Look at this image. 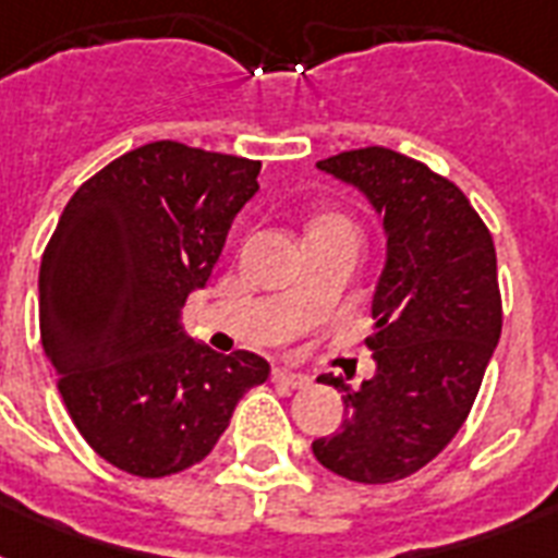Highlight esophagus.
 I'll return each mask as SVG.
<instances>
[{"label":"esophagus","instance_id":"esophagus-1","mask_svg":"<svg viewBox=\"0 0 558 558\" xmlns=\"http://www.w3.org/2000/svg\"><path fill=\"white\" fill-rule=\"evenodd\" d=\"M271 379L278 381V385H289V388H306V385H310V376H306V373L287 371V367H275V371H271Z\"/></svg>","mask_w":558,"mask_h":558}]
</instances>
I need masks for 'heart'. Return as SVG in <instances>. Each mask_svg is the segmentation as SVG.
Wrapping results in <instances>:
<instances>
[{
  "label": "heart",
  "instance_id": "obj_1",
  "mask_svg": "<svg viewBox=\"0 0 558 558\" xmlns=\"http://www.w3.org/2000/svg\"><path fill=\"white\" fill-rule=\"evenodd\" d=\"M327 222H330V219H327Z\"/></svg>",
  "mask_w": 558,
  "mask_h": 558
}]
</instances>
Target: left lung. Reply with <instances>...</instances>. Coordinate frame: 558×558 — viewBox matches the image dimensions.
<instances>
[{
  "label": "left lung",
  "mask_w": 558,
  "mask_h": 558,
  "mask_svg": "<svg viewBox=\"0 0 558 558\" xmlns=\"http://www.w3.org/2000/svg\"><path fill=\"white\" fill-rule=\"evenodd\" d=\"M315 168L356 187L385 228V266L367 348L376 373L341 390L339 432L318 437L322 466L390 484L440 454L472 411L501 339L493 236L458 185L388 147L348 150Z\"/></svg>",
  "instance_id": "1"
}]
</instances>
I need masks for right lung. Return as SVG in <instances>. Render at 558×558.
Here are the masks:
<instances>
[{
    "label": "right lung",
    "mask_w": 558,
    "mask_h": 558,
    "mask_svg": "<svg viewBox=\"0 0 558 558\" xmlns=\"http://www.w3.org/2000/svg\"><path fill=\"white\" fill-rule=\"evenodd\" d=\"M260 161L153 142L77 187L39 266V339L77 432L138 477L208 458L269 362L191 341L205 289Z\"/></svg>",
    "instance_id": "obj_1"
}]
</instances>
